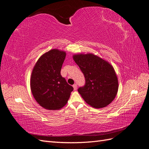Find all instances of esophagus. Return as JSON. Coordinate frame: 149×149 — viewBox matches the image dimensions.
I'll return each mask as SVG.
<instances>
[{"label":"esophagus","instance_id":"obj_1","mask_svg":"<svg viewBox=\"0 0 149 149\" xmlns=\"http://www.w3.org/2000/svg\"><path fill=\"white\" fill-rule=\"evenodd\" d=\"M72 87H73V88H74V91L77 89V84H74L73 86H72Z\"/></svg>","mask_w":149,"mask_h":149}]
</instances>
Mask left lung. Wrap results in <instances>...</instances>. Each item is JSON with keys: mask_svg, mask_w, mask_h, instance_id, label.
<instances>
[{"mask_svg": "<svg viewBox=\"0 0 149 149\" xmlns=\"http://www.w3.org/2000/svg\"><path fill=\"white\" fill-rule=\"evenodd\" d=\"M73 60L83 72L86 84L78 91L87 104L94 108L105 107L116 97L118 80L113 67L95 54H78Z\"/></svg>", "mask_w": 149, "mask_h": 149, "instance_id": "8db88e82", "label": "left lung"}]
</instances>
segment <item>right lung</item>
Instances as JSON below:
<instances>
[{"mask_svg": "<svg viewBox=\"0 0 149 149\" xmlns=\"http://www.w3.org/2000/svg\"><path fill=\"white\" fill-rule=\"evenodd\" d=\"M65 51L56 49L44 53L36 62L30 80L31 90L38 104L48 110H58L65 105L73 90L60 71Z\"/></svg>", "mask_w": 149, "mask_h": 149, "instance_id": "right-lung-1", "label": "right lung"}]
</instances>
